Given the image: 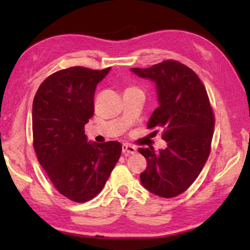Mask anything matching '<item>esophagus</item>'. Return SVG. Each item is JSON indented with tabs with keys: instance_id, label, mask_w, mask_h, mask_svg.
<instances>
[{
	"instance_id": "obj_1",
	"label": "esophagus",
	"mask_w": 250,
	"mask_h": 250,
	"mask_svg": "<svg viewBox=\"0 0 250 250\" xmlns=\"http://www.w3.org/2000/svg\"><path fill=\"white\" fill-rule=\"evenodd\" d=\"M122 152H124L125 154H134L135 152H137V147L129 145V143H124V145H122Z\"/></svg>"
}]
</instances>
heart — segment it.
<instances>
[{"label": "heart", "instance_id": "1", "mask_svg": "<svg viewBox=\"0 0 250 250\" xmlns=\"http://www.w3.org/2000/svg\"><path fill=\"white\" fill-rule=\"evenodd\" d=\"M128 89H131V88H128Z\"/></svg>", "mask_w": 250, "mask_h": 250}]
</instances>
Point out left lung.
Wrapping results in <instances>:
<instances>
[{"mask_svg":"<svg viewBox=\"0 0 250 250\" xmlns=\"http://www.w3.org/2000/svg\"><path fill=\"white\" fill-rule=\"evenodd\" d=\"M155 83L159 107L147 128H162L167 149H139L146 159L142 185L155 195L171 198L185 192L208 159L215 117L204 84L194 71L176 61L149 68H131ZM156 132V131H154Z\"/></svg>","mask_w":250,"mask_h":250,"instance_id":"8db88e82","label":"left lung"}]
</instances>
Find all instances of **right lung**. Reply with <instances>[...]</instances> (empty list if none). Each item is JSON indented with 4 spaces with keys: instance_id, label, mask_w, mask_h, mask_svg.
<instances>
[{
    "instance_id": "1",
    "label": "right lung",
    "mask_w": 250,
    "mask_h": 250,
    "mask_svg": "<svg viewBox=\"0 0 250 250\" xmlns=\"http://www.w3.org/2000/svg\"><path fill=\"white\" fill-rule=\"evenodd\" d=\"M111 67H70L48 76L33 101V146L57 191L83 203L101 192L121 155L118 141L88 142L84 125L94 116L95 91Z\"/></svg>"
}]
</instances>
